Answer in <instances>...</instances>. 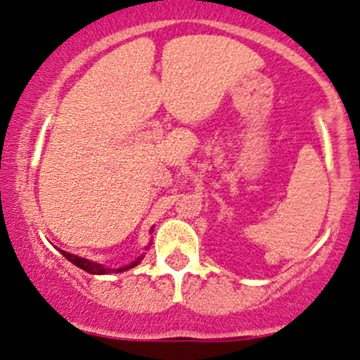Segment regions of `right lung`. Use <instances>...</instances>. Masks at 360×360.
I'll return each instance as SVG.
<instances>
[{"label":"right lung","instance_id":"right-lung-1","mask_svg":"<svg viewBox=\"0 0 360 360\" xmlns=\"http://www.w3.org/2000/svg\"><path fill=\"white\" fill-rule=\"evenodd\" d=\"M61 255L65 256L68 262L73 263L75 266L82 268V270L89 271V274H92V275H108V274H114V271H116V274H121V271H126V270H129V268L136 266V264L141 262V258H143V256H140V258L135 259V262H133L131 264H126V266L114 270V268H108V266H104V264H101V263H94V262H90V259L80 258V256H77V255H71V252L61 251Z\"/></svg>","mask_w":360,"mask_h":360}]
</instances>
